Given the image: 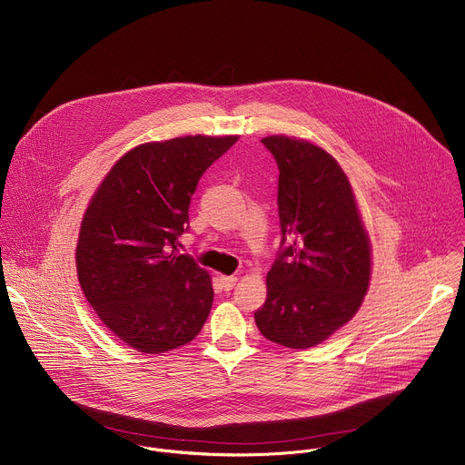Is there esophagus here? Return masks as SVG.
Segmentation results:
<instances>
[{
  "label": "esophagus",
  "instance_id": "34e87169",
  "mask_svg": "<svg viewBox=\"0 0 465 465\" xmlns=\"http://www.w3.org/2000/svg\"><path fill=\"white\" fill-rule=\"evenodd\" d=\"M219 281H221V286H223L226 292H230V290L237 284V277H233V275H221Z\"/></svg>",
  "mask_w": 465,
  "mask_h": 465
}]
</instances>
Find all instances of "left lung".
<instances>
[{
  "mask_svg": "<svg viewBox=\"0 0 465 465\" xmlns=\"http://www.w3.org/2000/svg\"><path fill=\"white\" fill-rule=\"evenodd\" d=\"M261 142L279 168L281 244L255 323L273 343L308 349L358 312L371 244L349 179L327 151L284 134Z\"/></svg>",
  "mask_w": 465,
  "mask_h": 465,
  "instance_id": "left-lung-1",
  "label": "left lung"
}]
</instances>
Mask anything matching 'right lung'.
<instances>
[{
	"instance_id": "add662e5",
	"label": "right lung",
	"mask_w": 465,
	"mask_h": 465,
	"mask_svg": "<svg viewBox=\"0 0 465 465\" xmlns=\"http://www.w3.org/2000/svg\"><path fill=\"white\" fill-rule=\"evenodd\" d=\"M237 136H181L125 153L94 193L80 228L76 268L104 325L129 347L161 354L190 343L212 311L213 288L179 253L203 173Z\"/></svg>"
}]
</instances>
